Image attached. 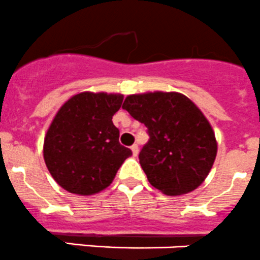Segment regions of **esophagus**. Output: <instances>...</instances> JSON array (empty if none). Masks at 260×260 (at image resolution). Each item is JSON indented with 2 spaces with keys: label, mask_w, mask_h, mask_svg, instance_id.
<instances>
[{
  "label": "esophagus",
  "mask_w": 260,
  "mask_h": 260,
  "mask_svg": "<svg viewBox=\"0 0 260 260\" xmlns=\"http://www.w3.org/2000/svg\"><path fill=\"white\" fill-rule=\"evenodd\" d=\"M131 150H132L133 156H137L138 155V146L137 145H132V146H131Z\"/></svg>",
  "instance_id": "obj_1"
}]
</instances>
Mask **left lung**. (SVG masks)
<instances>
[{
	"label": "left lung",
	"instance_id": "8db88e82",
	"mask_svg": "<svg viewBox=\"0 0 260 260\" xmlns=\"http://www.w3.org/2000/svg\"><path fill=\"white\" fill-rule=\"evenodd\" d=\"M147 128L140 164L152 186L168 196L189 193L203 183L217 153L212 127L193 102L178 92L129 95L123 103Z\"/></svg>",
	"mask_w": 260,
	"mask_h": 260
}]
</instances>
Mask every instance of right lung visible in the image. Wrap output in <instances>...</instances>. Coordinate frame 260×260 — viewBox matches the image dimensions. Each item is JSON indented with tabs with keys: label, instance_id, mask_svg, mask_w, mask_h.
<instances>
[{
	"label": "right lung",
	"instance_id": "1",
	"mask_svg": "<svg viewBox=\"0 0 260 260\" xmlns=\"http://www.w3.org/2000/svg\"><path fill=\"white\" fill-rule=\"evenodd\" d=\"M123 95L81 92L58 110L44 138V161L50 175L67 191L90 196L103 190L132 155L119 143L112 118Z\"/></svg>",
	"mask_w": 260,
	"mask_h": 260
}]
</instances>
